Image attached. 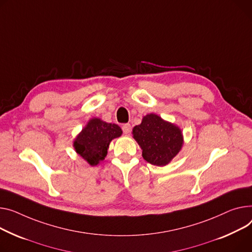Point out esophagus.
Wrapping results in <instances>:
<instances>
[{"label":"esophagus","instance_id":"34e87169","mask_svg":"<svg viewBox=\"0 0 252 252\" xmlns=\"http://www.w3.org/2000/svg\"><path fill=\"white\" fill-rule=\"evenodd\" d=\"M123 130H124V132L126 133V135H128V133L130 132V130H131V126H130V125L129 124H126V125H124L123 126Z\"/></svg>","mask_w":252,"mask_h":252}]
</instances>
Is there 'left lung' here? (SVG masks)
Returning a JSON list of instances; mask_svg holds the SVG:
<instances>
[{
	"label": "left lung",
	"instance_id": "obj_1",
	"mask_svg": "<svg viewBox=\"0 0 252 252\" xmlns=\"http://www.w3.org/2000/svg\"><path fill=\"white\" fill-rule=\"evenodd\" d=\"M132 137L142 149L143 158L156 166L169 164L184 143L179 126L155 113L143 117L142 123L132 128Z\"/></svg>",
	"mask_w": 252,
	"mask_h": 252
}]
</instances>
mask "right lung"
<instances>
[{
  "label": "right lung",
  "instance_id": "1",
  "mask_svg": "<svg viewBox=\"0 0 252 252\" xmlns=\"http://www.w3.org/2000/svg\"><path fill=\"white\" fill-rule=\"evenodd\" d=\"M122 128L103 122L98 117L89 120L74 140V149L89 165L96 166L107 155L109 144L113 139L122 136Z\"/></svg>",
  "mask_w": 252,
  "mask_h": 252
}]
</instances>
